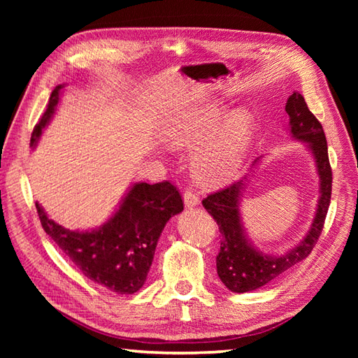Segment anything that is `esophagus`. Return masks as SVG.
Segmentation results:
<instances>
[{
    "mask_svg": "<svg viewBox=\"0 0 358 358\" xmlns=\"http://www.w3.org/2000/svg\"><path fill=\"white\" fill-rule=\"evenodd\" d=\"M199 196L194 189L187 188L185 192H183V203H185L187 208H194V206L199 204Z\"/></svg>",
    "mask_w": 358,
    "mask_h": 358,
    "instance_id": "obj_1",
    "label": "esophagus"
}]
</instances>
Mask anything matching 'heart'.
<instances>
[{
    "label": "heart",
    "instance_id": "heart-1",
    "mask_svg": "<svg viewBox=\"0 0 358 358\" xmlns=\"http://www.w3.org/2000/svg\"><path fill=\"white\" fill-rule=\"evenodd\" d=\"M222 117L224 107L216 103L189 107L169 115L161 133L171 148H194L212 136ZM218 128L192 159L194 176L204 187L224 185L234 179L254 136V121L246 112L230 115Z\"/></svg>",
    "mask_w": 358,
    "mask_h": 358
}]
</instances>
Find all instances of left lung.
Wrapping results in <instances>:
<instances>
[{
  "label": "left lung",
  "instance_id": "8db88e82",
  "mask_svg": "<svg viewBox=\"0 0 358 358\" xmlns=\"http://www.w3.org/2000/svg\"><path fill=\"white\" fill-rule=\"evenodd\" d=\"M285 112L289 116V133L292 138L308 143L320 176V197L308 234L301 242L285 254H264L248 239L239 204L245 189V179L216 191L203 200L208 210L220 227L221 249L216 255V272L222 284L233 292H248L268 284L270 280L287 272L289 267L305 259L315 246L322 231L331 197V167L329 161L327 140L322 125L313 116L301 94L292 92L287 100ZM259 162L257 158L252 167Z\"/></svg>",
  "mask_w": 358,
  "mask_h": 358
}]
</instances>
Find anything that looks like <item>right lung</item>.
<instances>
[{
	"instance_id": "1",
	"label": "right lung",
	"mask_w": 358,
	"mask_h": 358,
	"mask_svg": "<svg viewBox=\"0 0 358 358\" xmlns=\"http://www.w3.org/2000/svg\"><path fill=\"white\" fill-rule=\"evenodd\" d=\"M64 85L52 91L48 109L31 136L36 148L59 103ZM43 229L80 272L117 294H134L143 287L155 248L167 221L183 210L179 191L170 182L149 185L137 182L122 199L119 209L99 229L73 231L52 221L36 203Z\"/></svg>"
}]
</instances>
